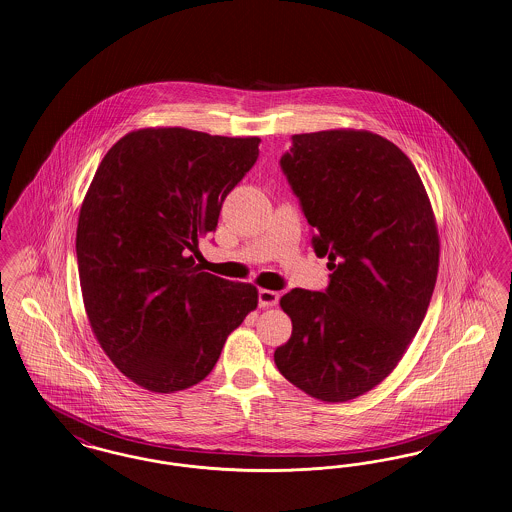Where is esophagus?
I'll return each instance as SVG.
<instances>
[{"mask_svg": "<svg viewBox=\"0 0 512 512\" xmlns=\"http://www.w3.org/2000/svg\"><path fill=\"white\" fill-rule=\"evenodd\" d=\"M277 302H279V293L269 291V289H260L258 291V304H260V308H271Z\"/></svg>", "mask_w": 512, "mask_h": 512, "instance_id": "34e87169", "label": "esophagus"}]
</instances>
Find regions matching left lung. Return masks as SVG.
I'll return each mask as SVG.
<instances>
[{"mask_svg": "<svg viewBox=\"0 0 512 512\" xmlns=\"http://www.w3.org/2000/svg\"><path fill=\"white\" fill-rule=\"evenodd\" d=\"M279 163L331 275L325 293L281 298L293 333L273 358L310 397L345 403L395 370L424 322L439 268L430 198L401 148L368 131L295 135Z\"/></svg>", "mask_w": 512, "mask_h": 512, "instance_id": "obj_1", "label": "left lung"}]
</instances>
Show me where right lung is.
Segmentation results:
<instances>
[{"mask_svg":"<svg viewBox=\"0 0 512 512\" xmlns=\"http://www.w3.org/2000/svg\"><path fill=\"white\" fill-rule=\"evenodd\" d=\"M258 136L140 129L111 146L84 196L77 262L90 327L136 385L173 393L208 376L258 306L250 283L202 271L190 252L258 160Z\"/></svg>","mask_w":512,"mask_h":512,"instance_id":"1","label":"right lung"}]
</instances>
